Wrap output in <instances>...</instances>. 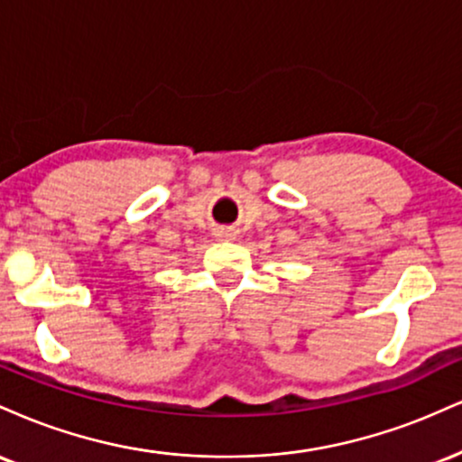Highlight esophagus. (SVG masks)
Returning <instances> with one entry per match:
<instances>
[{
	"instance_id": "esophagus-1",
	"label": "esophagus",
	"mask_w": 462,
	"mask_h": 462,
	"mask_svg": "<svg viewBox=\"0 0 462 462\" xmlns=\"http://www.w3.org/2000/svg\"><path fill=\"white\" fill-rule=\"evenodd\" d=\"M220 236L225 237V240H236V231H222Z\"/></svg>"
}]
</instances>
